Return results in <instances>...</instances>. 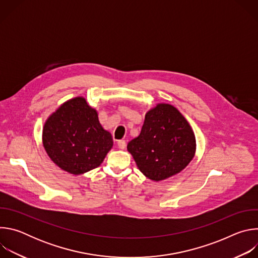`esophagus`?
Listing matches in <instances>:
<instances>
[{
    "label": "esophagus",
    "mask_w": 258,
    "mask_h": 258,
    "mask_svg": "<svg viewBox=\"0 0 258 258\" xmlns=\"http://www.w3.org/2000/svg\"><path fill=\"white\" fill-rule=\"evenodd\" d=\"M117 146H118V148H119V149L123 150V149L125 148V146H126L125 141H123V140H119V141L117 142Z\"/></svg>",
    "instance_id": "34e87169"
}]
</instances>
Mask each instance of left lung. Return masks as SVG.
I'll use <instances>...</instances> for the list:
<instances>
[{"label": "left lung", "instance_id": "8db88e82", "mask_svg": "<svg viewBox=\"0 0 258 258\" xmlns=\"http://www.w3.org/2000/svg\"><path fill=\"white\" fill-rule=\"evenodd\" d=\"M127 151L146 177L160 181L188 166L196 153V138L175 107L158 103L146 112L141 133L128 142Z\"/></svg>", "mask_w": 258, "mask_h": 258}]
</instances>
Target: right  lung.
<instances>
[{
  "label": "right lung",
  "instance_id": "1",
  "mask_svg": "<svg viewBox=\"0 0 258 258\" xmlns=\"http://www.w3.org/2000/svg\"><path fill=\"white\" fill-rule=\"evenodd\" d=\"M42 140L51 160L75 175L100 166L113 147L111 134L104 130L97 110L84 97L60 105L47 118Z\"/></svg>",
  "mask_w": 258,
  "mask_h": 258
}]
</instances>
